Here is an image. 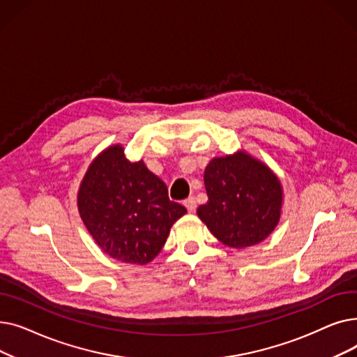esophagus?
Segmentation results:
<instances>
[{
  "label": "esophagus",
  "instance_id": "esophagus-1",
  "mask_svg": "<svg viewBox=\"0 0 357 357\" xmlns=\"http://www.w3.org/2000/svg\"><path fill=\"white\" fill-rule=\"evenodd\" d=\"M183 205H185L186 210H188L190 213H194V211L197 210V201H195V198H194V197L186 198V199L183 201Z\"/></svg>",
  "mask_w": 357,
  "mask_h": 357
}]
</instances>
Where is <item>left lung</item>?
Returning a JSON list of instances; mask_svg holds the SVG:
<instances>
[{
    "mask_svg": "<svg viewBox=\"0 0 357 357\" xmlns=\"http://www.w3.org/2000/svg\"><path fill=\"white\" fill-rule=\"evenodd\" d=\"M207 204L198 217L226 246L257 245L276 227L282 186L271 169L246 153L215 158L205 167Z\"/></svg>",
    "mask_w": 357,
    "mask_h": 357,
    "instance_id": "left-lung-1",
    "label": "left lung"
}]
</instances>
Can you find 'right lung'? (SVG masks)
I'll list each match as a JSON object with an SVG mask.
<instances>
[{"instance_id": "add662e5", "label": "right lung", "mask_w": 357, "mask_h": 357, "mask_svg": "<svg viewBox=\"0 0 357 357\" xmlns=\"http://www.w3.org/2000/svg\"><path fill=\"white\" fill-rule=\"evenodd\" d=\"M78 208L88 231L112 259L146 265L186 213L167 197L162 179L143 160L131 163L121 146L93 160L81 183Z\"/></svg>"}]
</instances>
